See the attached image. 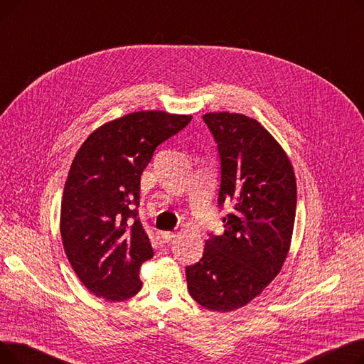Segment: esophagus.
<instances>
[{
	"mask_svg": "<svg viewBox=\"0 0 364 364\" xmlns=\"http://www.w3.org/2000/svg\"><path fill=\"white\" fill-rule=\"evenodd\" d=\"M177 236V233L176 232H162V240L165 242V243H168V242H171L172 239H174Z\"/></svg>",
	"mask_w": 364,
	"mask_h": 364,
	"instance_id": "obj_1",
	"label": "esophagus"
}]
</instances>
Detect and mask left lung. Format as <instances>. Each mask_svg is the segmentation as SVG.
Segmentation results:
<instances>
[{
    "mask_svg": "<svg viewBox=\"0 0 364 364\" xmlns=\"http://www.w3.org/2000/svg\"><path fill=\"white\" fill-rule=\"evenodd\" d=\"M203 121L221 159L218 206L233 209L224 233L208 239L202 259L186 269L187 288L202 307L227 313L258 296L288 258L296 178L288 153L257 119L209 112Z\"/></svg>",
    "mask_w": 364,
    "mask_h": 364,
    "instance_id": "obj_1",
    "label": "left lung"
}]
</instances>
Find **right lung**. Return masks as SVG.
Here are the masks:
<instances>
[{
  "label": "right lung",
  "instance_id": "1",
  "mask_svg": "<svg viewBox=\"0 0 364 364\" xmlns=\"http://www.w3.org/2000/svg\"><path fill=\"white\" fill-rule=\"evenodd\" d=\"M192 114L140 110L94 129L72 161L63 188L60 235L75 274L109 302L141 289L140 267L153 257L137 218L140 180L153 151Z\"/></svg>",
  "mask_w": 364,
  "mask_h": 364
}]
</instances>
